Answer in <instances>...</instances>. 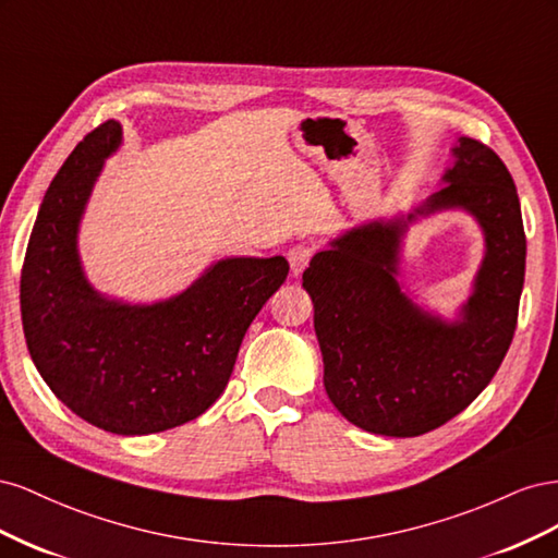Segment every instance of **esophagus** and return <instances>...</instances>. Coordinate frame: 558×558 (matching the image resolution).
Instances as JSON below:
<instances>
[{"instance_id": "esophagus-1", "label": "esophagus", "mask_w": 558, "mask_h": 558, "mask_svg": "<svg viewBox=\"0 0 558 558\" xmlns=\"http://www.w3.org/2000/svg\"><path fill=\"white\" fill-rule=\"evenodd\" d=\"M314 256V246L312 244H295L289 248V263H291V272L293 277H300L302 269L310 265Z\"/></svg>"}]
</instances>
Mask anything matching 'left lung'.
<instances>
[{
  "instance_id": "left-lung-1",
  "label": "left lung",
  "mask_w": 558,
  "mask_h": 558,
  "mask_svg": "<svg viewBox=\"0 0 558 558\" xmlns=\"http://www.w3.org/2000/svg\"><path fill=\"white\" fill-rule=\"evenodd\" d=\"M451 156L440 191L410 214L330 240L302 275L326 393L367 433L414 437L447 424L494 379L514 337L526 269L514 181L477 140L459 137ZM437 210H465L485 234V258L456 319L416 306L399 281L401 238Z\"/></svg>"
}]
</instances>
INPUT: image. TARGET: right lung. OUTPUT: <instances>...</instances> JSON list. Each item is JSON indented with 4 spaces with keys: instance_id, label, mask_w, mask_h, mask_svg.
<instances>
[{
    "instance_id": "right-lung-1",
    "label": "right lung",
    "mask_w": 558,
    "mask_h": 558,
    "mask_svg": "<svg viewBox=\"0 0 558 558\" xmlns=\"http://www.w3.org/2000/svg\"><path fill=\"white\" fill-rule=\"evenodd\" d=\"M121 144V123H102L50 181L25 253L21 314L29 356L58 400L102 430L150 435L197 418L223 393L244 332L289 263L221 258L185 291L150 305L95 291L78 228Z\"/></svg>"
}]
</instances>
